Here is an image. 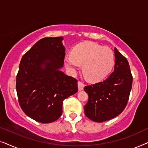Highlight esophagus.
<instances>
[{
	"mask_svg": "<svg viewBox=\"0 0 148 148\" xmlns=\"http://www.w3.org/2000/svg\"><path fill=\"white\" fill-rule=\"evenodd\" d=\"M78 90H83V88L84 87V84L81 82H78Z\"/></svg>",
	"mask_w": 148,
	"mask_h": 148,
	"instance_id": "34e87169",
	"label": "esophagus"
}]
</instances>
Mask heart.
<instances>
[{
    "instance_id": "1",
    "label": "heart",
    "mask_w": 148,
    "mask_h": 148,
    "mask_svg": "<svg viewBox=\"0 0 148 148\" xmlns=\"http://www.w3.org/2000/svg\"><path fill=\"white\" fill-rule=\"evenodd\" d=\"M68 70L74 74L83 64L82 71L88 80L97 82L109 75L114 66V56L108 47L92 42H83L73 49L72 54L65 56Z\"/></svg>"
}]
</instances>
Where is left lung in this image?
I'll use <instances>...</instances> for the list:
<instances>
[{"label": "left lung", "instance_id": "obj_1", "mask_svg": "<svg viewBox=\"0 0 148 148\" xmlns=\"http://www.w3.org/2000/svg\"><path fill=\"white\" fill-rule=\"evenodd\" d=\"M114 72L107 79L84 86L88 100L84 106V114L94 122L110 121L122 112L127 106L133 83L129 62L114 48Z\"/></svg>", "mask_w": 148, "mask_h": 148}]
</instances>
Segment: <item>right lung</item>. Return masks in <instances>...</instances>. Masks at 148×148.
<instances>
[{"label":"right lung","instance_id":"1","mask_svg":"<svg viewBox=\"0 0 148 148\" xmlns=\"http://www.w3.org/2000/svg\"><path fill=\"white\" fill-rule=\"evenodd\" d=\"M63 37L40 39L21 58L16 78L19 103L27 116L41 123L56 121L63 101L78 91L77 80L65 74Z\"/></svg>","mask_w":148,"mask_h":148}]
</instances>
